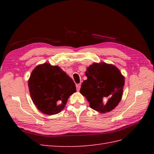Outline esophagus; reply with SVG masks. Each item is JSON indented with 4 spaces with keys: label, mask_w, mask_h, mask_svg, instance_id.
Wrapping results in <instances>:
<instances>
[{
    "label": "esophagus",
    "mask_w": 154,
    "mask_h": 154,
    "mask_svg": "<svg viewBox=\"0 0 154 154\" xmlns=\"http://www.w3.org/2000/svg\"><path fill=\"white\" fill-rule=\"evenodd\" d=\"M76 87H77V91H79L80 90V88H81V84H77L76 85Z\"/></svg>",
    "instance_id": "obj_1"
}]
</instances>
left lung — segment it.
<instances>
[{"mask_svg":"<svg viewBox=\"0 0 154 154\" xmlns=\"http://www.w3.org/2000/svg\"><path fill=\"white\" fill-rule=\"evenodd\" d=\"M87 77L81 84L80 93L90 107L100 113L109 112L122 99L124 78L113 65L94 63L87 69Z\"/></svg>","mask_w":154,"mask_h":154,"instance_id":"1","label":"left lung"}]
</instances>
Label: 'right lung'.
<instances>
[{"mask_svg":"<svg viewBox=\"0 0 154 154\" xmlns=\"http://www.w3.org/2000/svg\"><path fill=\"white\" fill-rule=\"evenodd\" d=\"M28 87L38 109L50 115L60 112L68 98L76 92V87L71 78L60 67L47 63L38 65L32 71Z\"/></svg>","mask_w":154,"mask_h":154,"instance_id":"add662e5","label":"right lung"}]
</instances>
